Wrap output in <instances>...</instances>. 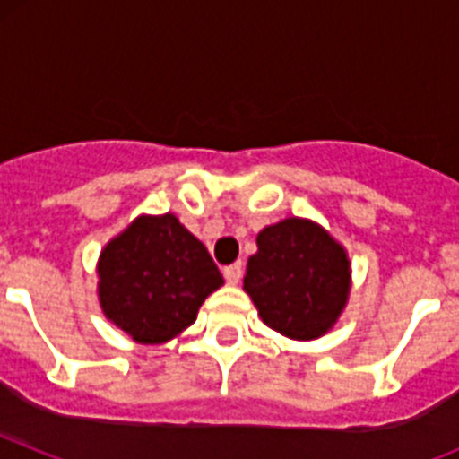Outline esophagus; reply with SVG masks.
I'll list each match as a JSON object with an SVG mask.
<instances>
[{"label":"esophagus","instance_id":"1","mask_svg":"<svg viewBox=\"0 0 459 459\" xmlns=\"http://www.w3.org/2000/svg\"><path fill=\"white\" fill-rule=\"evenodd\" d=\"M222 273H225V280L230 282V285H237L238 280L243 278V264L241 262H234V264L225 266V271H222Z\"/></svg>","mask_w":459,"mask_h":459}]
</instances>
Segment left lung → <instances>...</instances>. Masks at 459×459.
I'll return each instance as SVG.
<instances>
[{
  "instance_id": "1",
  "label": "left lung",
  "mask_w": 459,
  "mask_h": 459,
  "mask_svg": "<svg viewBox=\"0 0 459 459\" xmlns=\"http://www.w3.org/2000/svg\"><path fill=\"white\" fill-rule=\"evenodd\" d=\"M243 290L273 331L294 340L319 338L333 326L350 291V259L322 227L299 218L257 237Z\"/></svg>"
}]
</instances>
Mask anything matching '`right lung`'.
Returning <instances> with one entry per match:
<instances>
[{"label": "right lung", "instance_id": "1", "mask_svg": "<svg viewBox=\"0 0 459 459\" xmlns=\"http://www.w3.org/2000/svg\"><path fill=\"white\" fill-rule=\"evenodd\" d=\"M103 312L142 344H158L195 322L222 275L204 243L172 213L137 218L99 262Z\"/></svg>", "mask_w": 459, "mask_h": 459}]
</instances>
